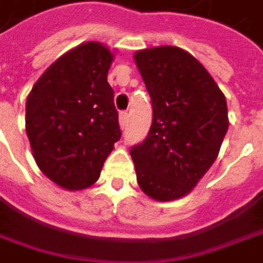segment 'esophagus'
<instances>
[{
    "instance_id": "34e87169",
    "label": "esophagus",
    "mask_w": 263,
    "mask_h": 263,
    "mask_svg": "<svg viewBox=\"0 0 263 263\" xmlns=\"http://www.w3.org/2000/svg\"><path fill=\"white\" fill-rule=\"evenodd\" d=\"M128 113L127 111H121L119 113V122H121V127H125L128 124Z\"/></svg>"
}]
</instances>
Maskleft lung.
Returning <instances> with one entry per match:
<instances>
[{"label": "left lung", "instance_id": "8db88e82", "mask_svg": "<svg viewBox=\"0 0 263 263\" xmlns=\"http://www.w3.org/2000/svg\"><path fill=\"white\" fill-rule=\"evenodd\" d=\"M153 119L130 155L139 187L158 201L184 197L214 164L228 132L226 99L211 74L177 46L138 51Z\"/></svg>", "mask_w": 263, "mask_h": 263}]
</instances>
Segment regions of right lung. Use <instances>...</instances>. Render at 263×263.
<instances>
[{
	"label": "right lung",
	"mask_w": 263,
	"mask_h": 263,
	"mask_svg": "<svg viewBox=\"0 0 263 263\" xmlns=\"http://www.w3.org/2000/svg\"><path fill=\"white\" fill-rule=\"evenodd\" d=\"M113 55L88 42L55 60L26 102V133L42 172L68 191L89 187L121 139L115 91L107 82Z\"/></svg>",
	"instance_id": "add662e5"
}]
</instances>
